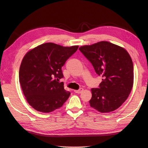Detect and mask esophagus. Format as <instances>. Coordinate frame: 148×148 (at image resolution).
<instances>
[{"mask_svg": "<svg viewBox=\"0 0 148 148\" xmlns=\"http://www.w3.org/2000/svg\"><path fill=\"white\" fill-rule=\"evenodd\" d=\"M83 90H84V89L83 88H80L79 89H78V90H74V92H76V93L80 94V93H82L83 91Z\"/></svg>", "mask_w": 148, "mask_h": 148, "instance_id": "1", "label": "esophagus"}]
</instances>
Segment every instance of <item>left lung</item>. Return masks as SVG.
<instances>
[{"instance_id": "left-lung-1", "label": "left lung", "mask_w": 148, "mask_h": 148, "mask_svg": "<svg viewBox=\"0 0 148 148\" xmlns=\"http://www.w3.org/2000/svg\"><path fill=\"white\" fill-rule=\"evenodd\" d=\"M79 49L102 77L99 88L91 89L90 106L102 113L117 109L127 100L133 85V64L128 52L107 41L83 46Z\"/></svg>"}]
</instances>
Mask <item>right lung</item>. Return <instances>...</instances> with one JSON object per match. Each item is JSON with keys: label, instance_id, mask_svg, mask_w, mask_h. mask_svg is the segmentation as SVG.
<instances>
[{"label": "right lung", "instance_id": "1", "mask_svg": "<svg viewBox=\"0 0 148 148\" xmlns=\"http://www.w3.org/2000/svg\"><path fill=\"white\" fill-rule=\"evenodd\" d=\"M78 48L47 42L26 53L20 67L19 82L26 101L33 109L51 112L68 99L70 92L59 82L64 77L62 67Z\"/></svg>", "mask_w": 148, "mask_h": 148}]
</instances>
